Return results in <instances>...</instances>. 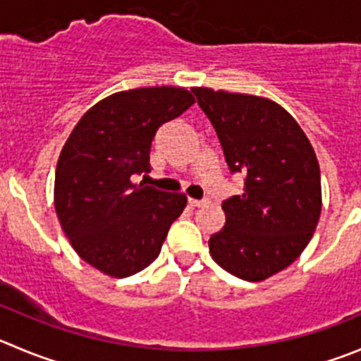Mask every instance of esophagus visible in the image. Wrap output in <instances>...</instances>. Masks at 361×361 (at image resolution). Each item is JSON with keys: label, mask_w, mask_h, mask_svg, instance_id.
<instances>
[{"label": "esophagus", "mask_w": 361, "mask_h": 361, "mask_svg": "<svg viewBox=\"0 0 361 361\" xmlns=\"http://www.w3.org/2000/svg\"><path fill=\"white\" fill-rule=\"evenodd\" d=\"M190 205L191 207H202V205H207L209 200H195V198H190Z\"/></svg>", "instance_id": "1"}]
</instances>
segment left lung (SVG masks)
Returning <instances> with one entry per match:
<instances>
[{
    "label": "left lung",
    "instance_id": "left-lung-1",
    "mask_svg": "<svg viewBox=\"0 0 361 361\" xmlns=\"http://www.w3.org/2000/svg\"><path fill=\"white\" fill-rule=\"evenodd\" d=\"M243 195L221 204L225 226L209 239L216 264L246 281H262L301 255L321 216V171L307 135L290 113L266 97L197 87Z\"/></svg>",
    "mask_w": 361,
    "mask_h": 361
}]
</instances>
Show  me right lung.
I'll use <instances>...</instances> for the list:
<instances>
[{
	"instance_id": "add662e5",
	"label": "right lung",
	"mask_w": 361,
	"mask_h": 361,
	"mask_svg": "<svg viewBox=\"0 0 361 361\" xmlns=\"http://www.w3.org/2000/svg\"><path fill=\"white\" fill-rule=\"evenodd\" d=\"M195 102L186 88L116 92L92 106L72 129L54 175V209L75 253L113 278L157 259L186 195L164 193L133 175L150 171L157 129Z\"/></svg>"
}]
</instances>
